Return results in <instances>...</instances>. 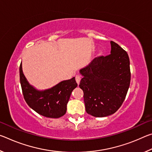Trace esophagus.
<instances>
[{
  "label": "esophagus",
  "mask_w": 152,
  "mask_h": 152,
  "mask_svg": "<svg viewBox=\"0 0 152 152\" xmlns=\"http://www.w3.org/2000/svg\"><path fill=\"white\" fill-rule=\"evenodd\" d=\"M80 80H81V76H79V75H76V81L78 84H79L80 82Z\"/></svg>",
  "instance_id": "34e87169"
}]
</instances>
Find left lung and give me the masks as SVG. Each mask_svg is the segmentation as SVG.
<instances>
[{
  "instance_id": "8db88e82",
  "label": "left lung",
  "mask_w": 152,
  "mask_h": 152,
  "mask_svg": "<svg viewBox=\"0 0 152 152\" xmlns=\"http://www.w3.org/2000/svg\"><path fill=\"white\" fill-rule=\"evenodd\" d=\"M109 55L95 58L80 70L79 86L84 92L86 111L96 117L109 116L121 106L130 85L127 53L113 41Z\"/></svg>"
}]
</instances>
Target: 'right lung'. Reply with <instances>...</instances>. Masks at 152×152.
Returning a JSON list of instances; mask_svg holds the SVG:
<instances>
[{
	"instance_id": "add662e5",
	"label": "right lung",
	"mask_w": 152,
	"mask_h": 152,
	"mask_svg": "<svg viewBox=\"0 0 152 152\" xmlns=\"http://www.w3.org/2000/svg\"><path fill=\"white\" fill-rule=\"evenodd\" d=\"M20 82L27 104L39 115L49 118H60L65 115L70 95L78 84L75 78L61 81L45 91H37L27 82L20 64Z\"/></svg>"
}]
</instances>
